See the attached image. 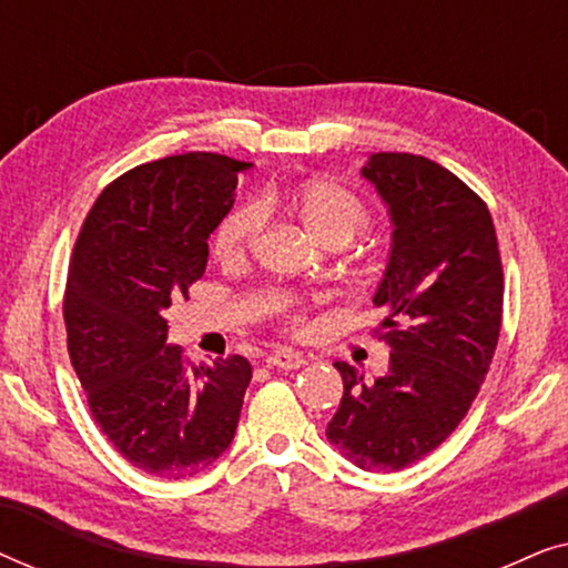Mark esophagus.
I'll return each mask as SVG.
<instances>
[{"instance_id": "1", "label": "esophagus", "mask_w": 568, "mask_h": 568, "mask_svg": "<svg viewBox=\"0 0 568 568\" xmlns=\"http://www.w3.org/2000/svg\"><path fill=\"white\" fill-rule=\"evenodd\" d=\"M305 364V356L294 354L290 348H278V352L266 356V367L271 369H300Z\"/></svg>"}]
</instances>
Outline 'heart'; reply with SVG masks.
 Segmentation results:
<instances>
[{
	"instance_id": "1",
	"label": "heart",
	"mask_w": 568,
	"mask_h": 568,
	"mask_svg": "<svg viewBox=\"0 0 568 568\" xmlns=\"http://www.w3.org/2000/svg\"><path fill=\"white\" fill-rule=\"evenodd\" d=\"M282 201L297 212L300 222L305 224L310 235L323 245L336 243V240L348 243V240L367 224V206H364L352 191L341 189L336 183H307L290 199L271 191L263 196V206H276L282 204ZM261 222V206H237L235 212L224 216L220 227H216L212 243L214 253L220 255L222 261L245 258L255 243V235H258Z\"/></svg>"
}]
</instances>
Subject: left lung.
Here are the masks:
<instances>
[{
    "mask_svg": "<svg viewBox=\"0 0 568 568\" xmlns=\"http://www.w3.org/2000/svg\"><path fill=\"white\" fill-rule=\"evenodd\" d=\"M362 178L393 227L372 297L390 367L367 385L336 362L344 398L325 437L356 468L390 473L437 449L468 414L499 341L504 274L491 214L447 168L377 152Z\"/></svg>",
    "mask_w": 568,
    "mask_h": 568,
    "instance_id": "obj_1",
    "label": "left lung"
}]
</instances>
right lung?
<instances>
[{
    "label": "right lung",
    "instance_id": "1",
    "mask_svg": "<svg viewBox=\"0 0 568 568\" xmlns=\"http://www.w3.org/2000/svg\"><path fill=\"white\" fill-rule=\"evenodd\" d=\"M247 168L212 152L146 162L100 193L77 237L69 359L100 432L150 476H196L235 439L251 364L230 356L189 367L168 344L165 310L204 276L206 240Z\"/></svg>",
    "mask_w": 568,
    "mask_h": 568
}]
</instances>
